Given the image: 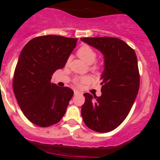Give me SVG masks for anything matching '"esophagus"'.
Listing matches in <instances>:
<instances>
[{
	"label": "esophagus",
	"instance_id": "1",
	"mask_svg": "<svg viewBox=\"0 0 160 160\" xmlns=\"http://www.w3.org/2000/svg\"><path fill=\"white\" fill-rule=\"evenodd\" d=\"M80 94V92L78 91V90H74V91H73V94H74V95H77V94Z\"/></svg>",
	"mask_w": 160,
	"mask_h": 160
}]
</instances>
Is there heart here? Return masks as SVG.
Instances as JSON below:
<instances>
[{"label": "heart", "mask_w": 160, "mask_h": 160, "mask_svg": "<svg viewBox=\"0 0 160 160\" xmlns=\"http://www.w3.org/2000/svg\"><path fill=\"white\" fill-rule=\"evenodd\" d=\"M77 54L82 60L86 62L87 64H92L96 59V53L90 46H82L79 48L77 51ZM93 70H97L98 68L97 66H94L92 68ZM90 80V78L88 76H84V77H78L74 78V83L77 86H81L82 83L88 82Z\"/></svg>", "instance_id": "1"}]
</instances>
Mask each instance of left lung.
Wrapping results in <instances>:
<instances>
[{"label":"left lung","mask_w":160,"mask_h":160,"mask_svg":"<svg viewBox=\"0 0 160 160\" xmlns=\"http://www.w3.org/2000/svg\"><path fill=\"white\" fill-rule=\"evenodd\" d=\"M81 41L99 50L104 58L100 78L102 95L85 93L82 117L90 129L109 132L127 118L138 94L139 73L136 54L128 44L116 38H82Z\"/></svg>","instance_id":"1"}]
</instances>
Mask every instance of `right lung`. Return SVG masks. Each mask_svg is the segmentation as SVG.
I'll return each mask as SVG.
<instances>
[{
  "label": "right lung",
  "instance_id": "add662e5",
  "mask_svg": "<svg viewBox=\"0 0 160 160\" xmlns=\"http://www.w3.org/2000/svg\"><path fill=\"white\" fill-rule=\"evenodd\" d=\"M78 39L46 35L29 41L22 49L14 72L12 88L25 116L46 128L64 116L73 91L51 82L53 73L65 66Z\"/></svg>",
  "mask_w": 160,
  "mask_h": 160
}]
</instances>
